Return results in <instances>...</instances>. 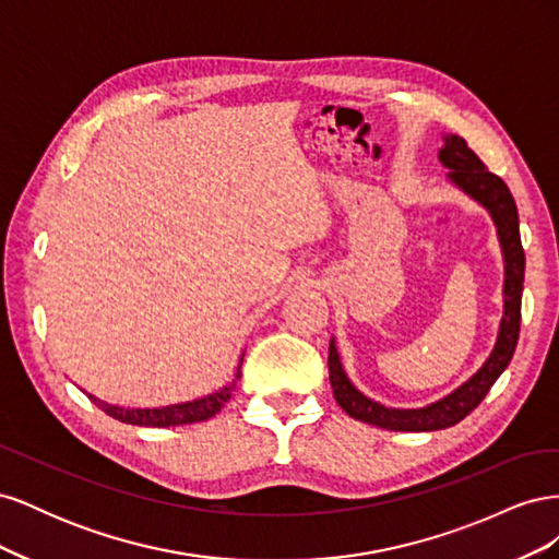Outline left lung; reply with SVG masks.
I'll return each mask as SVG.
<instances>
[{
  "mask_svg": "<svg viewBox=\"0 0 559 559\" xmlns=\"http://www.w3.org/2000/svg\"><path fill=\"white\" fill-rule=\"evenodd\" d=\"M438 160L448 167V179L483 205L497 226L499 245L503 253V317L497 333L495 349L487 361L460 384L448 396L438 399L425 408H386V405L364 396L354 386L341 364L335 341L329 345V378L333 396L341 408L366 425L389 431H438L462 421L489 392L506 366L511 364L520 335V306H522V282H524V251L520 242V222L515 200L501 177L492 175L485 163L473 154L460 134H445L443 146L438 151Z\"/></svg>",
  "mask_w": 559,
  "mask_h": 559,
  "instance_id": "left-lung-1",
  "label": "left lung"
}]
</instances>
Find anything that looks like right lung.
Returning <instances> with one entry per match:
<instances>
[{"instance_id": "1", "label": "right lung", "mask_w": 559, "mask_h": 559, "mask_svg": "<svg viewBox=\"0 0 559 559\" xmlns=\"http://www.w3.org/2000/svg\"><path fill=\"white\" fill-rule=\"evenodd\" d=\"M242 364V359H240ZM240 366L238 373H235V380L228 382L226 386L218 389V392H212L202 399L195 401H186V403H175V405H163V408H121V405H111L95 399L88 394V399L103 408L109 417L126 421V425L134 427H179V425H195V421H205L214 417L218 411L224 408V403L233 396L235 382L240 380Z\"/></svg>"}]
</instances>
